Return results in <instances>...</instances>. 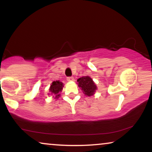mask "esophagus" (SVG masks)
I'll return each instance as SVG.
<instances>
[{
	"label": "esophagus",
	"instance_id": "34e87169",
	"mask_svg": "<svg viewBox=\"0 0 152 152\" xmlns=\"http://www.w3.org/2000/svg\"><path fill=\"white\" fill-rule=\"evenodd\" d=\"M67 80L68 81V82L74 81V77H67Z\"/></svg>",
	"mask_w": 152,
	"mask_h": 152
}]
</instances>
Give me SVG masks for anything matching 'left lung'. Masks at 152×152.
<instances>
[{
	"label": "left lung",
	"mask_w": 152,
	"mask_h": 152,
	"mask_svg": "<svg viewBox=\"0 0 152 152\" xmlns=\"http://www.w3.org/2000/svg\"><path fill=\"white\" fill-rule=\"evenodd\" d=\"M78 86L82 88L83 92L87 96H91L94 94L97 89L96 85L93 82L92 79L88 76L82 77L77 80Z\"/></svg>",
	"instance_id": "left-lung-1"
}]
</instances>
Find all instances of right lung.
Segmentation results:
<instances>
[{
	"instance_id": "1",
	"label": "right lung",
	"mask_w": 152,
	"mask_h": 152,
	"mask_svg": "<svg viewBox=\"0 0 152 152\" xmlns=\"http://www.w3.org/2000/svg\"><path fill=\"white\" fill-rule=\"evenodd\" d=\"M64 85L63 83L59 82V81H55L52 83L50 87V92L51 94L55 95V98H58L59 96V92H61L62 88H63Z\"/></svg>"
}]
</instances>
